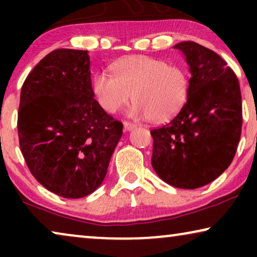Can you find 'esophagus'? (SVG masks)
Returning <instances> with one entry per match:
<instances>
[{"label": "esophagus", "instance_id": "1", "mask_svg": "<svg viewBox=\"0 0 257 257\" xmlns=\"http://www.w3.org/2000/svg\"><path fill=\"white\" fill-rule=\"evenodd\" d=\"M122 124H124L125 131H132L133 128L137 127V125H135L133 122H130V121H124Z\"/></svg>", "mask_w": 257, "mask_h": 257}]
</instances>
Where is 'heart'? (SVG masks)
Returning a JSON list of instances; mask_svg holds the SVG:
<instances>
[{"instance_id":"obj_1","label":"heart","mask_w":257,"mask_h":257,"mask_svg":"<svg viewBox=\"0 0 257 257\" xmlns=\"http://www.w3.org/2000/svg\"><path fill=\"white\" fill-rule=\"evenodd\" d=\"M111 70L113 76L98 72L92 80L98 103L107 113L120 110L132 93L130 115L163 121L177 114L187 100L189 80L181 66L136 55L114 62Z\"/></svg>"}]
</instances>
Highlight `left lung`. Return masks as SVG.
Returning a JSON list of instances; mask_svg holds the SVG:
<instances>
[{
    "instance_id": "obj_1",
    "label": "left lung",
    "mask_w": 257,
    "mask_h": 257,
    "mask_svg": "<svg viewBox=\"0 0 257 257\" xmlns=\"http://www.w3.org/2000/svg\"><path fill=\"white\" fill-rule=\"evenodd\" d=\"M189 66V91L180 112L153 138L152 166L161 180L195 189L229 167L240 142L242 101L233 70L216 52L195 42L174 45Z\"/></svg>"
}]
</instances>
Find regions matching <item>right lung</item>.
<instances>
[{
    "label": "right lung",
    "mask_w": 257,
    "mask_h": 257,
    "mask_svg": "<svg viewBox=\"0 0 257 257\" xmlns=\"http://www.w3.org/2000/svg\"><path fill=\"white\" fill-rule=\"evenodd\" d=\"M20 147L31 174L59 196L96 191L122 136V124L94 99L86 50L57 49L35 66L21 90Z\"/></svg>",
    "instance_id": "obj_1"
}]
</instances>
